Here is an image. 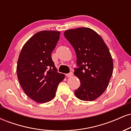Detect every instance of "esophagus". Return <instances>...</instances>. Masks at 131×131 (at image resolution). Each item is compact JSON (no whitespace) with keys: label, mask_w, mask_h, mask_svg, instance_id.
Listing matches in <instances>:
<instances>
[{"label":"esophagus","mask_w":131,"mask_h":131,"mask_svg":"<svg viewBox=\"0 0 131 131\" xmlns=\"http://www.w3.org/2000/svg\"><path fill=\"white\" fill-rule=\"evenodd\" d=\"M73 73H72V72H70V73H68V74H66V76H67L68 78H71V76H73Z\"/></svg>","instance_id":"1"}]
</instances>
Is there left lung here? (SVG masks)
Listing matches in <instances>:
<instances>
[{"label": "left lung", "instance_id": "8db88e82", "mask_svg": "<svg viewBox=\"0 0 131 131\" xmlns=\"http://www.w3.org/2000/svg\"><path fill=\"white\" fill-rule=\"evenodd\" d=\"M64 36L74 48L78 68L74 74L81 85L74 92L81 100L92 101L104 92L113 74V63L108 48L94 30L79 28L64 31Z\"/></svg>", "mask_w": 131, "mask_h": 131}]
</instances>
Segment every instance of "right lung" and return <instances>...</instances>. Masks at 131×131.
I'll return each instance as SVG.
<instances>
[{
    "mask_svg": "<svg viewBox=\"0 0 131 131\" xmlns=\"http://www.w3.org/2000/svg\"><path fill=\"white\" fill-rule=\"evenodd\" d=\"M60 32L42 31L37 32L23 47L16 72L19 82L27 95L37 103L54 98L58 84L64 75L57 72L52 60V51Z\"/></svg>",
    "mask_w": 131,
    "mask_h": 131,
    "instance_id": "right-lung-1",
    "label": "right lung"
}]
</instances>
